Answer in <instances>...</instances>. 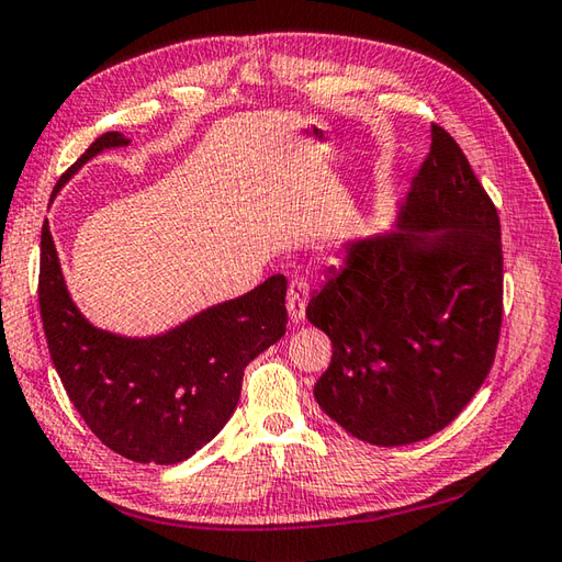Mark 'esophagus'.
Segmentation results:
<instances>
[{
    "label": "esophagus",
    "mask_w": 562,
    "mask_h": 562,
    "mask_svg": "<svg viewBox=\"0 0 562 562\" xmlns=\"http://www.w3.org/2000/svg\"><path fill=\"white\" fill-rule=\"evenodd\" d=\"M307 297H311V283L305 279H293L289 285V295H285V307H289L293 325H301L305 319Z\"/></svg>",
    "instance_id": "34e87169"
}]
</instances>
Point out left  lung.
Returning a JSON list of instances; mask_svg holds the SVG:
<instances>
[{"label": "left lung", "mask_w": 562, "mask_h": 562, "mask_svg": "<svg viewBox=\"0 0 562 562\" xmlns=\"http://www.w3.org/2000/svg\"><path fill=\"white\" fill-rule=\"evenodd\" d=\"M305 315L331 341L313 395L351 437L415 443L471 403L502 325L499 217L439 125L391 231L351 237Z\"/></svg>", "instance_id": "8db88e82"}]
</instances>
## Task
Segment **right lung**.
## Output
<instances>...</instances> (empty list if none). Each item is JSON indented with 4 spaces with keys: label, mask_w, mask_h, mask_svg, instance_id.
I'll list each match as a JSON object with an SVG mask.
<instances>
[{
    "label": "right lung",
    "mask_w": 562,
    "mask_h": 562,
    "mask_svg": "<svg viewBox=\"0 0 562 562\" xmlns=\"http://www.w3.org/2000/svg\"><path fill=\"white\" fill-rule=\"evenodd\" d=\"M104 133L55 184L50 201L89 159L125 147ZM38 301L45 339L72 405L111 451L175 465L203 449L237 407L249 361L285 335V277L215 303L159 335L128 337L89 323L67 289L48 221L41 233Z\"/></svg>",
    "instance_id": "add662e5"
}]
</instances>
